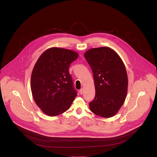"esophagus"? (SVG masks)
Segmentation results:
<instances>
[{
    "label": "esophagus",
    "instance_id": "obj_1",
    "mask_svg": "<svg viewBox=\"0 0 157 157\" xmlns=\"http://www.w3.org/2000/svg\"><path fill=\"white\" fill-rule=\"evenodd\" d=\"M83 91H84V89L83 88H81L80 90H79V93L80 94H83Z\"/></svg>",
    "mask_w": 157,
    "mask_h": 157
}]
</instances>
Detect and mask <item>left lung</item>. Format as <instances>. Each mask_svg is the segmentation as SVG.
I'll return each instance as SVG.
<instances>
[{"mask_svg":"<svg viewBox=\"0 0 157 157\" xmlns=\"http://www.w3.org/2000/svg\"><path fill=\"white\" fill-rule=\"evenodd\" d=\"M84 56L93 71L96 90L89 108L101 117H113L127 96L128 77L124 63L114 50L107 47L89 49Z\"/></svg>","mask_w":157,"mask_h":157,"instance_id":"1","label":"left lung"}]
</instances>
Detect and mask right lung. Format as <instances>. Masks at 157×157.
Instances as JSON below:
<instances>
[{
    "mask_svg": "<svg viewBox=\"0 0 157 157\" xmlns=\"http://www.w3.org/2000/svg\"><path fill=\"white\" fill-rule=\"evenodd\" d=\"M79 56L71 50L52 47L44 51L32 73L33 99L43 113L56 116L68 110L77 96L68 70Z\"/></svg>",
    "mask_w": 157,
    "mask_h": 157,
    "instance_id": "right-lung-1",
    "label": "right lung"
}]
</instances>
